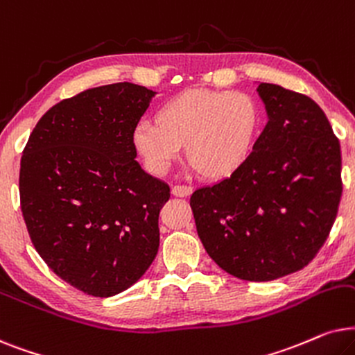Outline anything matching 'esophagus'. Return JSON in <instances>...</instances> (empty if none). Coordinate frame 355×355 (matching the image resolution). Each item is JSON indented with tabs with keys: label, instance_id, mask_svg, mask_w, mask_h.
<instances>
[{
	"label": "esophagus",
	"instance_id": "esophagus-1",
	"mask_svg": "<svg viewBox=\"0 0 355 355\" xmlns=\"http://www.w3.org/2000/svg\"><path fill=\"white\" fill-rule=\"evenodd\" d=\"M191 193H193V187H188V185H175V187H172V195L173 196L187 198V196H190Z\"/></svg>",
	"mask_w": 355,
	"mask_h": 355
}]
</instances>
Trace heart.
Returning <instances> with one entry per match:
<instances>
[{"label": "heart", "mask_w": 355, "mask_h": 355, "mask_svg": "<svg viewBox=\"0 0 355 355\" xmlns=\"http://www.w3.org/2000/svg\"><path fill=\"white\" fill-rule=\"evenodd\" d=\"M157 121H139L133 133L136 149L153 172H165L185 144L193 168L207 178H225L247 160L259 110L245 92L196 89L165 103Z\"/></svg>", "instance_id": "1"}]
</instances>
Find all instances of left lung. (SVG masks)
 <instances>
[{
    "label": "left lung",
    "mask_w": 355,
    "mask_h": 355,
    "mask_svg": "<svg viewBox=\"0 0 355 355\" xmlns=\"http://www.w3.org/2000/svg\"><path fill=\"white\" fill-rule=\"evenodd\" d=\"M268 123L237 172L193 193L202 247L219 268L264 282L305 268L341 201V146L304 94L259 83Z\"/></svg>",
    "instance_id": "1"
}]
</instances>
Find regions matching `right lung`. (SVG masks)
Segmentation results:
<instances>
[{
    "label": "right lung",
    "instance_id": "right-lung-1",
    "mask_svg": "<svg viewBox=\"0 0 355 355\" xmlns=\"http://www.w3.org/2000/svg\"><path fill=\"white\" fill-rule=\"evenodd\" d=\"M154 96L131 83L87 89L51 107L22 153L19 195L32 243L87 295L126 291L157 254L170 188L141 168L133 143Z\"/></svg>",
    "mask_w": 355,
    "mask_h": 355
}]
</instances>
